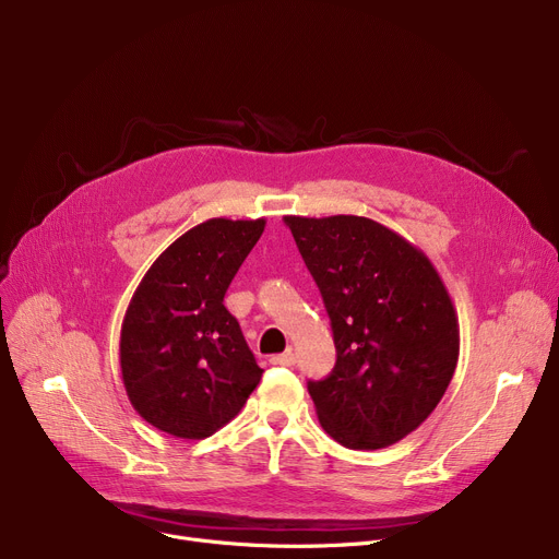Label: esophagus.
I'll return each instance as SVG.
<instances>
[{"label": "esophagus", "mask_w": 559, "mask_h": 559, "mask_svg": "<svg viewBox=\"0 0 559 559\" xmlns=\"http://www.w3.org/2000/svg\"><path fill=\"white\" fill-rule=\"evenodd\" d=\"M272 365H278V367H292V365H295V354H292V350L287 348L285 354H278V356H274V358H272Z\"/></svg>", "instance_id": "obj_1"}]
</instances>
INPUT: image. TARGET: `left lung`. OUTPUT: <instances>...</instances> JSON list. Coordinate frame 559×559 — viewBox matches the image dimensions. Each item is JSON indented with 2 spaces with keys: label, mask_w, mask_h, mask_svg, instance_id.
Masks as SVG:
<instances>
[{
  "label": "left lung",
  "mask_w": 559,
  "mask_h": 559,
  "mask_svg": "<svg viewBox=\"0 0 559 559\" xmlns=\"http://www.w3.org/2000/svg\"><path fill=\"white\" fill-rule=\"evenodd\" d=\"M337 350L308 392L321 428L356 451L396 444L442 401L460 356L457 312L430 258L358 215H287Z\"/></svg>",
  "instance_id": "8db88e82"
}]
</instances>
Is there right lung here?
<instances>
[{"instance_id": "right-lung-1", "label": "right lung", "mask_w": 559, "mask_h": 559, "mask_svg": "<svg viewBox=\"0 0 559 559\" xmlns=\"http://www.w3.org/2000/svg\"><path fill=\"white\" fill-rule=\"evenodd\" d=\"M264 219L215 217L174 240L127 308L120 367L135 413L179 439H203L238 417L260 383L224 295Z\"/></svg>"}]
</instances>
